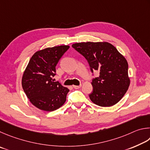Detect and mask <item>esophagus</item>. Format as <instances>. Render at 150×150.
I'll return each instance as SVG.
<instances>
[{
	"mask_svg": "<svg viewBox=\"0 0 150 150\" xmlns=\"http://www.w3.org/2000/svg\"><path fill=\"white\" fill-rule=\"evenodd\" d=\"M82 87V85H80V86H73V88L74 89H79Z\"/></svg>",
	"mask_w": 150,
	"mask_h": 150,
	"instance_id": "34e87169",
	"label": "esophagus"
}]
</instances>
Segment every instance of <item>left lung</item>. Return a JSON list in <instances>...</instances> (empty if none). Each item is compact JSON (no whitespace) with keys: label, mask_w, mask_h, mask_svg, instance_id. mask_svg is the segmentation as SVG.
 Listing matches in <instances>:
<instances>
[{"label":"left lung","mask_w":150,"mask_h":150,"mask_svg":"<svg viewBox=\"0 0 150 150\" xmlns=\"http://www.w3.org/2000/svg\"><path fill=\"white\" fill-rule=\"evenodd\" d=\"M72 46L88 60L91 72H99V76L91 82L93 90L89 95L91 101L105 107L117 103L127 92L130 82L125 57L108 42H82Z\"/></svg>","instance_id":"1"}]
</instances>
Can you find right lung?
I'll return each instance as SVG.
<instances>
[{
  "instance_id": "obj_1",
  "label": "right lung",
  "mask_w": 150,
  "mask_h": 150,
  "mask_svg": "<svg viewBox=\"0 0 150 150\" xmlns=\"http://www.w3.org/2000/svg\"><path fill=\"white\" fill-rule=\"evenodd\" d=\"M69 47L60 45L39 50L29 61L23 74L22 85L29 100L37 108L53 111L67 100L69 89L54 82L53 77L58 62Z\"/></svg>"
}]
</instances>
